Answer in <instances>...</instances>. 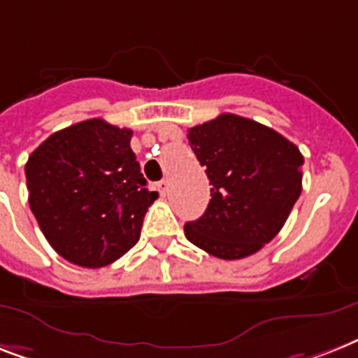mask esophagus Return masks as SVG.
I'll return each instance as SVG.
<instances>
[{"mask_svg":"<svg viewBox=\"0 0 358 358\" xmlns=\"http://www.w3.org/2000/svg\"><path fill=\"white\" fill-rule=\"evenodd\" d=\"M156 187H158V191L162 196H167V193H169V184H167V180H162V182H158V184H156Z\"/></svg>","mask_w":358,"mask_h":358,"instance_id":"34e87169","label":"esophagus"}]
</instances>
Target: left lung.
<instances>
[{
  "label": "left lung",
  "instance_id": "1",
  "mask_svg": "<svg viewBox=\"0 0 358 358\" xmlns=\"http://www.w3.org/2000/svg\"><path fill=\"white\" fill-rule=\"evenodd\" d=\"M187 139L213 185L206 213L184 226L187 241L226 261L259 252L280 234L300 199V149L235 113L196 124Z\"/></svg>",
  "mask_w": 358,
  "mask_h": 358
}]
</instances>
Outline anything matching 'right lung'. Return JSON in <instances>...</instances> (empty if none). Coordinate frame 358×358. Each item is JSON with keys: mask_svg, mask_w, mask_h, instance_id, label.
I'll return each mask as SVG.
<instances>
[{"mask_svg": "<svg viewBox=\"0 0 358 358\" xmlns=\"http://www.w3.org/2000/svg\"><path fill=\"white\" fill-rule=\"evenodd\" d=\"M132 130L88 119L51 134L25 164L29 206L58 255L101 268L139 241L158 199L130 149Z\"/></svg>", "mask_w": 358, "mask_h": 358, "instance_id": "1", "label": "right lung"}]
</instances>
